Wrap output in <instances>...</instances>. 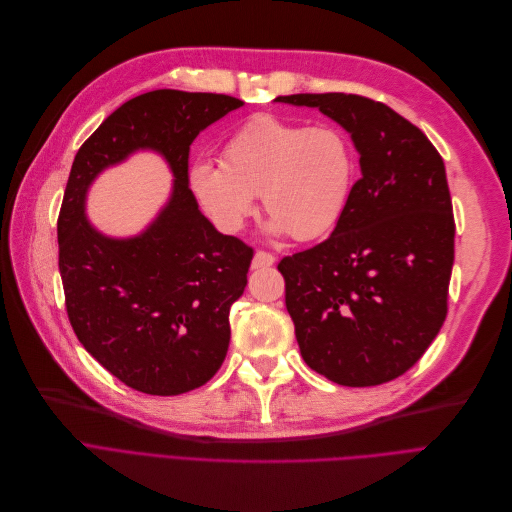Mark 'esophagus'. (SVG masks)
Wrapping results in <instances>:
<instances>
[{
	"mask_svg": "<svg viewBox=\"0 0 512 512\" xmlns=\"http://www.w3.org/2000/svg\"><path fill=\"white\" fill-rule=\"evenodd\" d=\"M275 264V256L269 252H256L252 258V269H266V266Z\"/></svg>",
	"mask_w": 512,
	"mask_h": 512,
	"instance_id": "1",
	"label": "esophagus"
}]
</instances>
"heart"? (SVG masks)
Instances as JSON below:
<instances>
[{
    "mask_svg": "<svg viewBox=\"0 0 512 512\" xmlns=\"http://www.w3.org/2000/svg\"><path fill=\"white\" fill-rule=\"evenodd\" d=\"M354 175V145L344 131L254 116L225 141L223 164L200 158L189 166L187 187L227 235L243 227L260 196L271 214L266 233L312 241L342 221Z\"/></svg>",
    "mask_w": 512,
    "mask_h": 512,
    "instance_id": "obj_1",
    "label": "heart"
}]
</instances>
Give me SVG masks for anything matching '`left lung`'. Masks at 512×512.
Wrapping results in <instances>:
<instances>
[{"instance_id":"obj_1","label":"left lung","mask_w":512,"mask_h":512,"mask_svg":"<svg viewBox=\"0 0 512 512\" xmlns=\"http://www.w3.org/2000/svg\"><path fill=\"white\" fill-rule=\"evenodd\" d=\"M275 102L319 108L346 129L360 179L329 239L279 262L304 362L333 383H387L440 333L454 264L446 166L404 116L352 93Z\"/></svg>"}]
</instances>
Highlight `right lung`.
I'll return each instance as SVG.
<instances>
[{"instance_id":"1","label":"right lung","mask_w":512,"mask_h":512,"mask_svg":"<svg viewBox=\"0 0 512 512\" xmlns=\"http://www.w3.org/2000/svg\"><path fill=\"white\" fill-rule=\"evenodd\" d=\"M241 106L221 93L148 91L114 110L72 162L58 218L68 319L83 348L137 392H191L227 356L229 310L248 285L252 248L214 229L187 170L193 139ZM137 151L165 158L174 189L141 234L112 238L84 214L86 191Z\"/></svg>"}]
</instances>
